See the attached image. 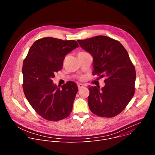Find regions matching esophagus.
Returning <instances> with one entry per match:
<instances>
[{"mask_svg":"<svg viewBox=\"0 0 155 155\" xmlns=\"http://www.w3.org/2000/svg\"><path fill=\"white\" fill-rule=\"evenodd\" d=\"M77 86H78V90H81V88L84 87V86L83 84H78Z\"/></svg>","mask_w":155,"mask_h":155,"instance_id":"1","label":"esophagus"}]
</instances>
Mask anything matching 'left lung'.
Wrapping results in <instances>:
<instances>
[{
  "label": "left lung",
  "instance_id": "8db88e82",
  "mask_svg": "<svg viewBox=\"0 0 155 155\" xmlns=\"http://www.w3.org/2000/svg\"><path fill=\"white\" fill-rule=\"evenodd\" d=\"M77 41L93 57V74L106 77L101 90L96 86L89 87L90 110L102 117L118 115L135 93L136 70L126 50L118 41L104 35Z\"/></svg>",
  "mask_w": 155,
  "mask_h": 155
}]
</instances>
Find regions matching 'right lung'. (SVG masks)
I'll return each instance as SVG.
<instances>
[{"label": "right lung", "instance_id": "right-lung-1", "mask_svg": "<svg viewBox=\"0 0 155 155\" xmlns=\"http://www.w3.org/2000/svg\"><path fill=\"white\" fill-rule=\"evenodd\" d=\"M75 40L44 37L36 40L23 61V91L35 111L48 121H59L71 113L78 87L68 81L61 89L53 83L65 55L78 47Z\"/></svg>", "mask_w": 155, "mask_h": 155}]
</instances>
